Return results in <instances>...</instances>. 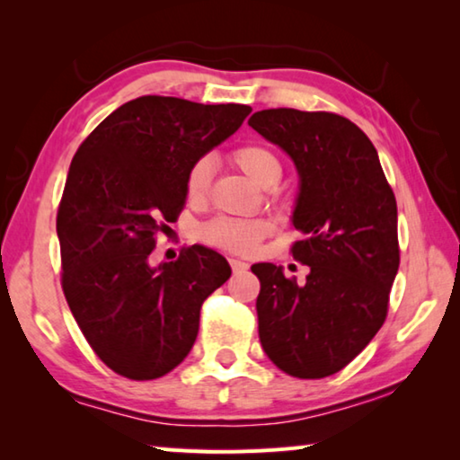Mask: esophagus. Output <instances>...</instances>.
Returning a JSON list of instances; mask_svg holds the SVG:
<instances>
[{
    "label": "esophagus",
    "mask_w": 460,
    "mask_h": 460,
    "mask_svg": "<svg viewBox=\"0 0 460 460\" xmlns=\"http://www.w3.org/2000/svg\"><path fill=\"white\" fill-rule=\"evenodd\" d=\"M229 263H231V270L235 271V274H239V271H245L249 266L245 261H241V260H229Z\"/></svg>",
    "instance_id": "obj_1"
}]
</instances>
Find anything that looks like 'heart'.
<instances>
[{
	"label": "heart",
	"mask_w": 460,
	"mask_h": 460,
	"mask_svg": "<svg viewBox=\"0 0 460 460\" xmlns=\"http://www.w3.org/2000/svg\"><path fill=\"white\" fill-rule=\"evenodd\" d=\"M233 162L252 178L255 184L270 189L282 176V164L278 155L266 146L249 144L233 152ZM213 178V164L208 158L194 162L186 176V192L192 200L207 197ZM270 233L266 219H217L202 229V237L208 243L233 253H249L258 247L260 241Z\"/></svg>",
	"instance_id": "obj_1"
}]
</instances>
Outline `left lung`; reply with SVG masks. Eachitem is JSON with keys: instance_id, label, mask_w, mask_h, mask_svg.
Masks as SVG:
<instances>
[{"instance_id": "1", "label": "left lung", "mask_w": 460, "mask_h": 460, "mask_svg": "<svg viewBox=\"0 0 460 460\" xmlns=\"http://www.w3.org/2000/svg\"><path fill=\"white\" fill-rule=\"evenodd\" d=\"M249 126L294 162L292 225L302 239L292 255L310 268L298 286L282 266H252L261 347L288 376H332L385 321L400 268L395 197L371 139L341 115L263 109Z\"/></svg>"}]
</instances>
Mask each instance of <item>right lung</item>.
Returning a JSON list of instances; mask_svg holds the SVG:
<instances>
[{
	"instance_id": "obj_1",
	"label": "right lung",
	"mask_w": 460,
	"mask_h": 460,
	"mask_svg": "<svg viewBox=\"0 0 460 460\" xmlns=\"http://www.w3.org/2000/svg\"><path fill=\"white\" fill-rule=\"evenodd\" d=\"M249 113L237 103L137 97L75 154L57 217L62 290L93 351L123 377L155 379L182 363L202 302L231 276L227 260L205 245L158 266L150 253L184 207L194 162Z\"/></svg>"
}]
</instances>
